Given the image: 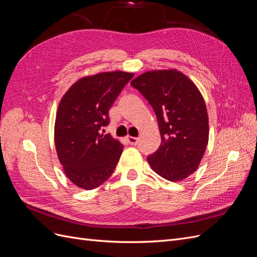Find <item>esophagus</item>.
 I'll use <instances>...</instances> for the list:
<instances>
[{
    "label": "esophagus",
    "mask_w": 257,
    "mask_h": 257,
    "mask_svg": "<svg viewBox=\"0 0 257 257\" xmlns=\"http://www.w3.org/2000/svg\"><path fill=\"white\" fill-rule=\"evenodd\" d=\"M126 138H127V142H128L131 145H133V146L137 145V144H138V142H139V138H137V137H133V136H127Z\"/></svg>",
    "instance_id": "1"
}]
</instances>
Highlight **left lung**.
Listing matches in <instances>:
<instances>
[{
	"label": "left lung",
	"mask_w": 257,
	"mask_h": 257,
	"mask_svg": "<svg viewBox=\"0 0 257 257\" xmlns=\"http://www.w3.org/2000/svg\"><path fill=\"white\" fill-rule=\"evenodd\" d=\"M131 84L157 114L162 143L148 157L153 172L166 180H184L196 172L209 141L205 100L198 88L178 69L149 71Z\"/></svg>",
	"instance_id": "1"
}]
</instances>
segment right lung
<instances>
[{
	"instance_id": "add662e5",
	"label": "right lung",
	"mask_w": 257,
	"mask_h": 257,
	"mask_svg": "<svg viewBox=\"0 0 257 257\" xmlns=\"http://www.w3.org/2000/svg\"><path fill=\"white\" fill-rule=\"evenodd\" d=\"M134 76L122 71L84 76L62 96L54 123V144L66 177L83 190H92L111 176L123 145L100 133L109 123L108 111Z\"/></svg>"
}]
</instances>
